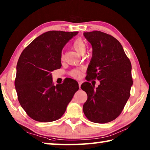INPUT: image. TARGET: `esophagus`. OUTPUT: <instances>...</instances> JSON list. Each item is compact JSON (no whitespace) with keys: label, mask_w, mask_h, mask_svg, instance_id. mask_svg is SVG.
Here are the masks:
<instances>
[{"label":"esophagus","mask_w":150,"mask_h":150,"mask_svg":"<svg viewBox=\"0 0 150 150\" xmlns=\"http://www.w3.org/2000/svg\"><path fill=\"white\" fill-rule=\"evenodd\" d=\"M78 83H79V88H81V85L82 84V83H81V81H79Z\"/></svg>","instance_id":"esophagus-1"}]
</instances>
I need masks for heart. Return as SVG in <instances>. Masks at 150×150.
Segmentation results:
<instances>
[{"instance_id": "heart-1", "label": "heart", "mask_w": 150, "mask_h": 150, "mask_svg": "<svg viewBox=\"0 0 150 150\" xmlns=\"http://www.w3.org/2000/svg\"><path fill=\"white\" fill-rule=\"evenodd\" d=\"M73 48L78 54H83L86 51V44L81 38H78L73 42ZM63 58V54L62 53V59ZM69 75L74 78H79L81 76V71L79 69H74L69 72Z\"/></svg>"}]
</instances>
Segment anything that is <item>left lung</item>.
<instances>
[{
  "mask_svg": "<svg viewBox=\"0 0 150 150\" xmlns=\"http://www.w3.org/2000/svg\"><path fill=\"white\" fill-rule=\"evenodd\" d=\"M83 35L93 47L86 80L100 81L96 89L88 82L81 85L87 95L83 112L93 122L107 123L120 115L130 97L133 84L132 65L115 38L100 31Z\"/></svg>",
  "mask_w": 150,
  "mask_h": 150,
  "instance_id": "obj_1",
  "label": "left lung"
}]
</instances>
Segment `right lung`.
<instances>
[{"label": "right lung", "mask_w": 150, "mask_h": 150, "mask_svg": "<svg viewBox=\"0 0 150 150\" xmlns=\"http://www.w3.org/2000/svg\"><path fill=\"white\" fill-rule=\"evenodd\" d=\"M78 32L49 31L34 39L22 52L16 66L15 88L20 105L33 120L59 119L79 89L69 79L55 86L51 72L62 66V51Z\"/></svg>", "instance_id": "1"}]
</instances>
